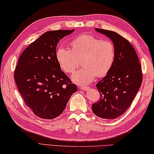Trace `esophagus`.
I'll return each mask as SVG.
<instances>
[{"label": "esophagus", "mask_w": 154, "mask_h": 154, "mask_svg": "<svg viewBox=\"0 0 154 154\" xmlns=\"http://www.w3.org/2000/svg\"><path fill=\"white\" fill-rule=\"evenodd\" d=\"M80 89H82V90L86 91V90H88V89H89V87L85 86V85H82V86H80Z\"/></svg>", "instance_id": "1"}]
</instances>
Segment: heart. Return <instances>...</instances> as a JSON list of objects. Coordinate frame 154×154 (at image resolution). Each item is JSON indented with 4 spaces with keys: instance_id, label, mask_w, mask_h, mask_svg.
Segmentation results:
<instances>
[{
    "instance_id": "obj_1",
    "label": "heart",
    "mask_w": 154,
    "mask_h": 154,
    "mask_svg": "<svg viewBox=\"0 0 154 154\" xmlns=\"http://www.w3.org/2000/svg\"><path fill=\"white\" fill-rule=\"evenodd\" d=\"M71 49L59 47L56 59L66 73H72L79 66H83L72 75L71 79L78 84L91 83L96 78L104 77L111 70L115 60L114 44L108 40H100L92 35H81L69 43Z\"/></svg>"
}]
</instances>
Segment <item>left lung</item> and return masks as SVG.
<instances>
[{
	"label": "left lung",
	"mask_w": 154,
	"mask_h": 154,
	"mask_svg": "<svg viewBox=\"0 0 154 154\" xmlns=\"http://www.w3.org/2000/svg\"><path fill=\"white\" fill-rule=\"evenodd\" d=\"M110 38L116 57L110 72L96 85L100 94L91 106L93 112L104 119H114L131 106L142 83L141 64L135 49L127 40L113 31L95 28Z\"/></svg>",
	"instance_id": "left-lung-1"
}]
</instances>
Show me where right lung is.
<instances>
[{
    "instance_id": "obj_1",
    "label": "right lung",
    "mask_w": 154,
    "mask_h": 154,
    "mask_svg": "<svg viewBox=\"0 0 154 154\" xmlns=\"http://www.w3.org/2000/svg\"><path fill=\"white\" fill-rule=\"evenodd\" d=\"M75 31H49L25 49L19 58L14 78L26 104L36 116L53 119L60 116L76 85L64 72L56 59L60 39Z\"/></svg>"
}]
</instances>
